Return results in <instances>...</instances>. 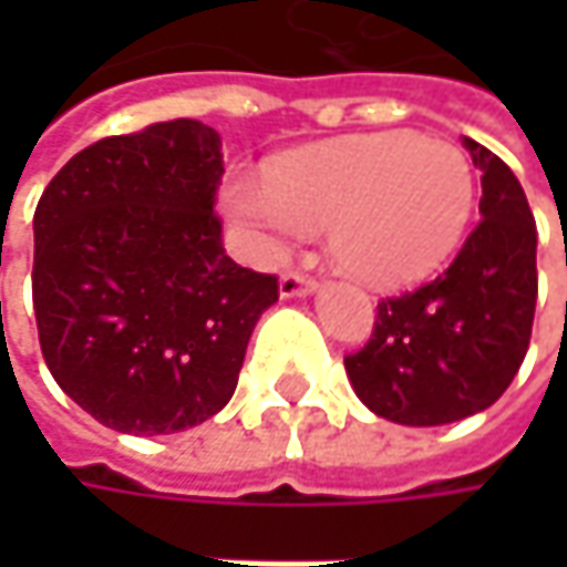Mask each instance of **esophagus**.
Returning <instances> with one entry per match:
<instances>
[{
	"mask_svg": "<svg viewBox=\"0 0 567 567\" xmlns=\"http://www.w3.org/2000/svg\"><path fill=\"white\" fill-rule=\"evenodd\" d=\"M316 290V280L312 277H306V274L299 271H287L280 277V296L284 299H293V296H306Z\"/></svg>",
	"mask_w": 567,
	"mask_h": 567,
	"instance_id": "obj_1",
	"label": "esophagus"
}]
</instances>
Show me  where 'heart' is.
Returning a JSON list of instances; mask_svg holds the SVG:
<instances>
[{"mask_svg": "<svg viewBox=\"0 0 567 567\" xmlns=\"http://www.w3.org/2000/svg\"><path fill=\"white\" fill-rule=\"evenodd\" d=\"M224 207L258 261H277L324 227L340 271L398 290L439 271L464 243L476 176L457 144L372 132L290 151L265 183L233 176Z\"/></svg>", "mask_w": 567, "mask_h": 567, "instance_id": "b5f03b06", "label": "heart"}]
</instances>
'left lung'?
I'll return each instance as SVG.
<instances>
[{"label":"left lung","mask_w":567,"mask_h":567,"mask_svg":"<svg viewBox=\"0 0 567 567\" xmlns=\"http://www.w3.org/2000/svg\"><path fill=\"white\" fill-rule=\"evenodd\" d=\"M480 166V224L413 293L379 302L372 338L343 365L360 401L401 425L457 423L505 394L530 347L536 220L505 161L464 138Z\"/></svg>","instance_id":"obj_1"}]
</instances>
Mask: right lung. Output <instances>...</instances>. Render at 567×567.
Segmentation results:
<instances>
[{"label":"right lung","mask_w":567,"mask_h":567,"mask_svg":"<svg viewBox=\"0 0 567 567\" xmlns=\"http://www.w3.org/2000/svg\"><path fill=\"white\" fill-rule=\"evenodd\" d=\"M220 135L154 122L84 147L33 210V316L55 384L97 423L169 435L236 391L277 277L236 265L214 210Z\"/></svg>","instance_id":"obj_1"}]
</instances>
